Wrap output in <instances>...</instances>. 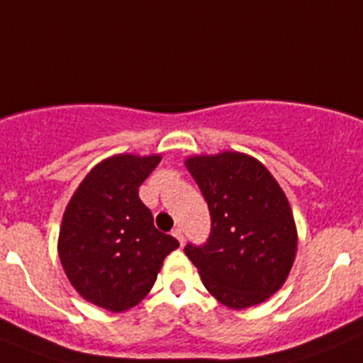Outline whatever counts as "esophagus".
Returning a JSON list of instances; mask_svg holds the SVG:
<instances>
[{
    "mask_svg": "<svg viewBox=\"0 0 363 363\" xmlns=\"http://www.w3.org/2000/svg\"><path fill=\"white\" fill-rule=\"evenodd\" d=\"M172 236H174V238L178 240V242H179V245H184V242H185V236H184V230L179 229V227H176V229L172 230Z\"/></svg>",
    "mask_w": 363,
    "mask_h": 363,
    "instance_id": "esophagus-1",
    "label": "esophagus"
}]
</instances>
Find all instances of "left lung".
<instances>
[{
	"label": "left lung",
	"mask_w": 363,
	"mask_h": 363,
	"mask_svg": "<svg viewBox=\"0 0 363 363\" xmlns=\"http://www.w3.org/2000/svg\"><path fill=\"white\" fill-rule=\"evenodd\" d=\"M187 169L211 214V233L185 255L223 306L245 309L277 293L293 267L296 227L284 191L258 160L240 152L194 156Z\"/></svg>",
	"instance_id": "left-lung-1"
}]
</instances>
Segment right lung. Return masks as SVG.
<instances>
[{
  "label": "right lung",
  "instance_id": "1",
  "mask_svg": "<svg viewBox=\"0 0 363 363\" xmlns=\"http://www.w3.org/2000/svg\"><path fill=\"white\" fill-rule=\"evenodd\" d=\"M160 156L120 154L98 163L74 192L60 230V259L74 289L112 313L138 306L152 289L178 240L154 227L138 189Z\"/></svg>",
  "mask_w": 363,
  "mask_h": 363
}]
</instances>
